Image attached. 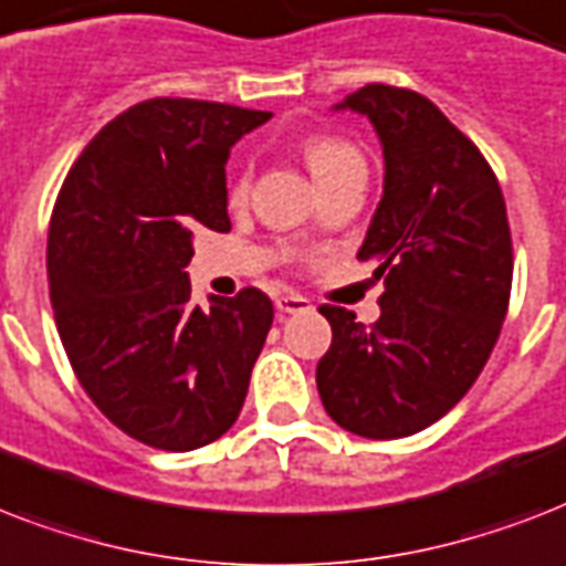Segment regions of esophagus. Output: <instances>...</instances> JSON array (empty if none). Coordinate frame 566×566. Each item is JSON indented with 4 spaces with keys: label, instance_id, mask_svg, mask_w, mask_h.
I'll list each match as a JSON object with an SVG mask.
<instances>
[{
    "label": "esophagus",
    "instance_id": "esophagus-1",
    "mask_svg": "<svg viewBox=\"0 0 566 566\" xmlns=\"http://www.w3.org/2000/svg\"><path fill=\"white\" fill-rule=\"evenodd\" d=\"M275 308L282 311V314H302V311L311 308V302L302 296V293H293V291H284L275 296Z\"/></svg>",
    "mask_w": 566,
    "mask_h": 566
}]
</instances>
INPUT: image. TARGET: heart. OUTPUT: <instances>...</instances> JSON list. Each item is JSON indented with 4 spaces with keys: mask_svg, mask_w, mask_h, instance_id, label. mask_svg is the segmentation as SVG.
<instances>
[{
    "mask_svg": "<svg viewBox=\"0 0 566 566\" xmlns=\"http://www.w3.org/2000/svg\"><path fill=\"white\" fill-rule=\"evenodd\" d=\"M302 158L314 172V179L323 185V181L335 179L337 172H344L346 167H355V164H364L361 153L355 149L349 140L335 135H308L302 140ZM249 188H252V167L243 164L234 176L229 179V205H243L249 199Z\"/></svg>",
    "mask_w": 566,
    "mask_h": 566,
    "instance_id": "heart-1",
    "label": "heart"
}]
</instances>
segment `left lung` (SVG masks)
<instances>
[{
	"instance_id": "1",
	"label": "left lung",
	"mask_w": 566,
	"mask_h": 566,
	"mask_svg": "<svg viewBox=\"0 0 566 566\" xmlns=\"http://www.w3.org/2000/svg\"><path fill=\"white\" fill-rule=\"evenodd\" d=\"M361 111L385 146V196L358 261L385 279L381 317L319 305L332 346L317 364L328 417L353 434H417L473 387L509 314L514 249L496 172L422 93L367 84Z\"/></svg>"
}]
</instances>
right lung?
<instances>
[{
    "label": "right lung",
    "instance_id": "right-lung-1",
    "mask_svg": "<svg viewBox=\"0 0 566 566\" xmlns=\"http://www.w3.org/2000/svg\"><path fill=\"white\" fill-rule=\"evenodd\" d=\"M270 111L146 99L70 167L49 222L55 326L93 405L128 438L190 452L234 426L273 302L258 287L190 305L193 231H229L226 161Z\"/></svg>",
    "mask_w": 566,
    "mask_h": 566
}]
</instances>
